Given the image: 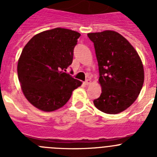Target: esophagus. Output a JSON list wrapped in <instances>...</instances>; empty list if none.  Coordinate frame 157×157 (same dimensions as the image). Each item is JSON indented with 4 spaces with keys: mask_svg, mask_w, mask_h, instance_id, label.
Segmentation results:
<instances>
[{
    "mask_svg": "<svg viewBox=\"0 0 157 157\" xmlns=\"http://www.w3.org/2000/svg\"><path fill=\"white\" fill-rule=\"evenodd\" d=\"M84 83H85V85H90V84L91 83V80L90 79L86 80V81L84 82Z\"/></svg>",
    "mask_w": 157,
    "mask_h": 157,
    "instance_id": "1",
    "label": "esophagus"
}]
</instances>
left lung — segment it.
<instances>
[{"mask_svg":"<svg viewBox=\"0 0 157 157\" xmlns=\"http://www.w3.org/2000/svg\"><path fill=\"white\" fill-rule=\"evenodd\" d=\"M93 41L99 67L100 98L98 109L117 114L134 103L144 83L142 62L134 47L121 34L105 30L87 34Z\"/></svg>","mask_w":157,"mask_h":157,"instance_id":"8db88e82","label":"left lung"}]
</instances>
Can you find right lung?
I'll list each match as a JSON object with an SVG mask.
<instances>
[{
	"label": "right lung",
	"instance_id": "right-lung-1",
	"mask_svg": "<svg viewBox=\"0 0 157 157\" xmlns=\"http://www.w3.org/2000/svg\"><path fill=\"white\" fill-rule=\"evenodd\" d=\"M80 36L74 30L57 27L34 35L23 48L18 78L24 96L37 109L52 112L61 108L72 91L82 85L66 73Z\"/></svg>",
	"mask_w": 157,
	"mask_h": 157
}]
</instances>
